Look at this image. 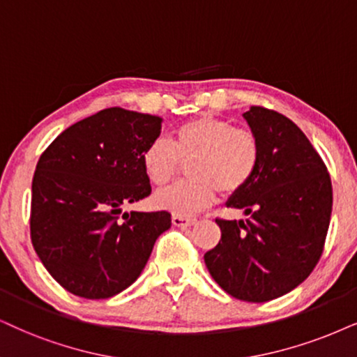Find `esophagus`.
Returning <instances> with one entry per match:
<instances>
[{"instance_id":"34e87169","label":"esophagus","mask_w":357,"mask_h":357,"mask_svg":"<svg viewBox=\"0 0 357 357\" xmlns=\"http://www.w3.org/2000/svg\"><path fill=\"white\" fill-rule=\"evenodd\" d=\"M171 220H173L176 227H191V225L196 224V219L194 218H186V215H179V214H174Z\"/></svg>"}]
</instances>
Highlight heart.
<instances>
[{
	"mask_svg": "<svg viewBox=\"0 0 357 357\" xmlns=\"http://www.w3.org/2000/svg\"><path fill=\"white\" fill-rule=\"evenodd\" d=\"M189 161L191 179L158 191V207L191 215L209 207L219 191L224 196L241 192L259 169V138L229 120L199 115L179 125L171 143L155 138L142 151L143 171L155 186L169 184Z\"/></svg>",
	"mask_w": 357,
	"mask_h": 357,
	"instance_id": "obj_1",
	"label": "heart"
}]
</instances>
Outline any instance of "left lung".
<instances>
[{
	"label": "left lung",
	"instance_id": "obj_1",
	"mask_svg": "<svg viewBox=\"0 0 357 357\" xmlns=\"http://www.w3.org/2000/svg\"><path fill=\"white\" fill-rule=\"evenodd\" d=\"M243 119L259 138L260 165L227 207L250 219H215L220 241L204 261L234 298L264 303L291 291L317 267L333 188L321 156L290 119L260 105L250 107Z\"/></svg>",
	"mask_w": 357,
	"mask_h": 357
}]
</instances>
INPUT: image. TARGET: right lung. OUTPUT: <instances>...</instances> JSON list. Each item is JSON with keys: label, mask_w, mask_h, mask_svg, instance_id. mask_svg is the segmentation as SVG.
Returning <instances> with one entry per match:
<instances>
[{"label": "right lung", "mask_w": 357, "mask_h": 357, "mask_svg": "<svg viewBox=\"0 0 357 357\" xmlns=\"http://www.w3.org/2000/svg\"><path fill=\"white\" fill-rule=\"evenodd\" d=\"M161 119L105 108L64 130L40 155L31 196V242L52 278L74 295L110 298L139 277L168 211L125 212L151 194L142 151Z\"/></svg>", "instance_id": "right-lung-1"}]
</instances>
